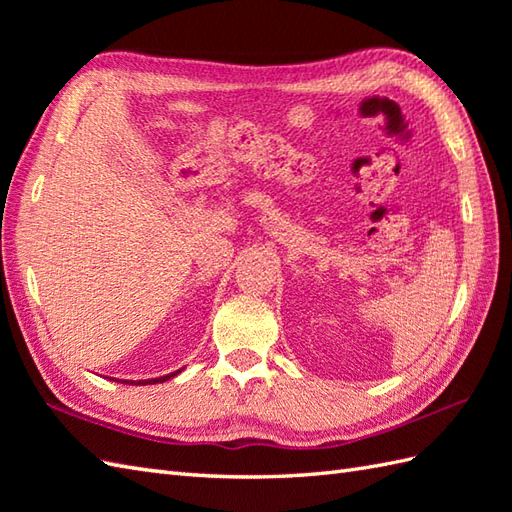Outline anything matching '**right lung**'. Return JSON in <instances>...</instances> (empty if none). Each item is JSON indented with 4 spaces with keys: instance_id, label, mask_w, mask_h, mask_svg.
<instances>
[{
    "instance_id": "1",
    "label": "right lung",
    "mask_w": 512,
    "mask_h": 512,
    "mask_svg": "<svg viewBox=\"0 0 512 512\" xmlns=\"http://www.w3.org/2000/svg\"><path fill=\"white\" fill-rule=\"evenodd\" d=\"M181 371H176V373H170V375H163V377H154V379H139L137 382V386H148V384H161V382H168L170 377H174V375H178ZM117 382H120V379H117ZM124 384H128L126 379H124ZM130 384H135V382H130Z\"/></svg>"
}]
</instances>
